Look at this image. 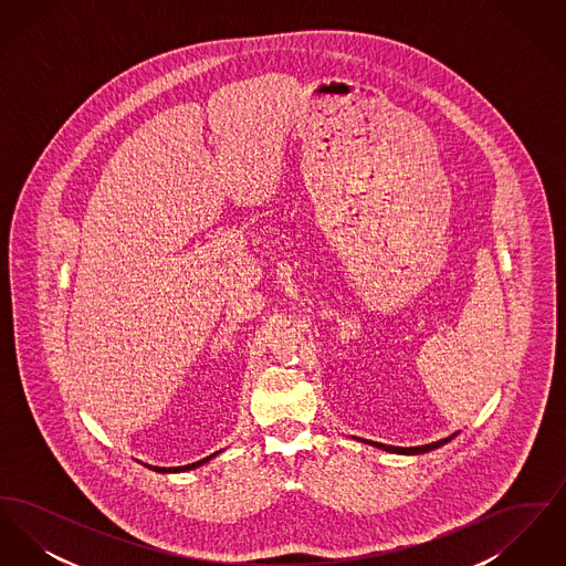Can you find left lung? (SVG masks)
Returning <instances> with one entry per match:
<instances>
[{
    "label": "left lung",
    "mask_w": 566,
    "mask_h": 566,
    "mask_svg": "<svg viewBox=\"0 0 566 566\" xmlns=\"http://www.w3.org/2000/svg\"><path fill=\"white\" fill-rule=\"evenodd\" d=\"M457 434L458 432H454V434H450V437H446V439L432 441V443H427V446H418V448H397V446H384V443H377V441H367V439H360V441H365V443H371L374 448L386 450V452H392V454H424V452H431V450H437V448L446 446V443H448V441H452Z\"/></svg>",
    "instance_id": "1"
}]
</instances>
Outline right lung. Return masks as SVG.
I'll use <instances>...</instances> for the list:
<instances>
[{"label": "right lung", "mask_w": 566, "mask_h": 566, "mask_svg": "<svg viewBox=\"0 0 566 566\" xmlns=\"http://www.w3.org/2000/svg\"><path fill=\"white\" fill-rule=\"evenodd\" d=\"M222 450H218L214 454H210L208 458H201V460H197V462H190V464H185V467H153V464H146L148 469H153V471H157V473H182V471H190V469H197V467H201V464H206L208 460H212V458L218 457Z\"/></svg>", "instance_id": "add662e5"}]
</instances>
